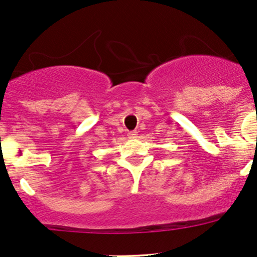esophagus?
Segmentation results:
<instances>
[{
    "instance_id": "esophagus-1",
    "label": "esophagus",
    "mask_w": 257,
    "mask_h": 257,
    "mask_svg": "<svg viewBox=\"0 0 257 257\" xmlns=\"http://www.w3.org/2000/svg\"><path fill=\"white\" fill-rule=\"evenodd\" d=\"M137 136H138V132H137V131L129 132V133H128V137H131V138H136Z\"/></svg>"
}]
</instances>
